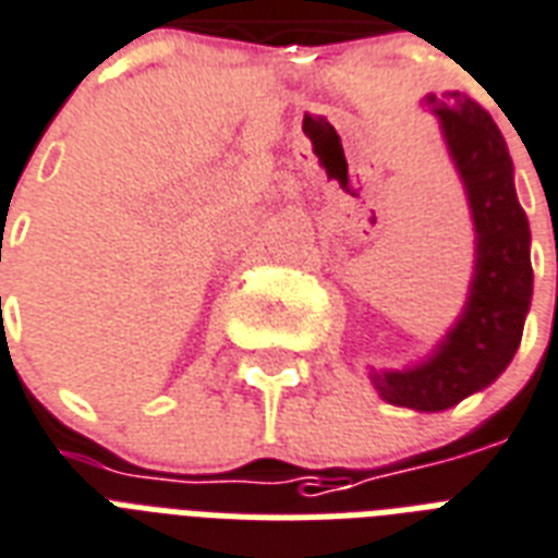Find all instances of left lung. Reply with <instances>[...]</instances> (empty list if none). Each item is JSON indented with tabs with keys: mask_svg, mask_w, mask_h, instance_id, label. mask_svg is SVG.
<instances>
[{
	"mask_svg": "<svg viewBox=\"0 0 558 558\" xmlns=\"http://www.w3.org/2000/svg\"><path fill=\"white\" fill-rule=\"evenodd\" d=\"M445 140L463 174L477 265L463 319L439 343L427 364L408 373H375V390L399 408L445 410L489 387L515 355L533 296L530 223L512 185V159L498 124L463 93L427 95Z\"/></svg>",
	"mask_w": 558,
	"mask_h": 558,
	"instance_id": "1",
	"label": "left lung"
}]
</instances>
